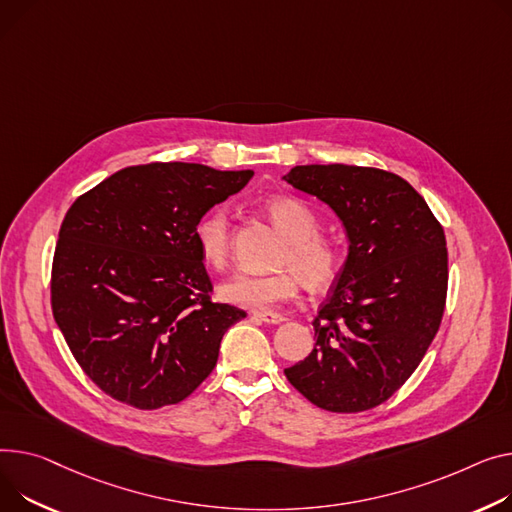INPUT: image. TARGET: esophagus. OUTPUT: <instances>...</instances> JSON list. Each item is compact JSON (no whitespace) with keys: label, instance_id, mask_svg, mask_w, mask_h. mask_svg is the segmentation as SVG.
Returning a JSON list of instances; mask_svg holds the SVG:
<instances>
[{"label":"esophagus","instance_id":"obj_1","mask_svg":"<svg viewBox=\"0 0 512 512\" xmlns=\"http://www.w3.org/2000/svg\"><path fill=\"white\" fill-rule=\"evenodd\" d=\"M253 319L257 321H263V323H271V325H278L284 321L282 315L278 313H269V311H253Z\"/></svg>","mask_w":512,"mask_h":512}]
</instances>
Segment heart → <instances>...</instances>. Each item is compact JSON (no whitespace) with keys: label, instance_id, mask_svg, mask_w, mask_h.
Here are the masks:
<instances>
[{"label":"heart","instance_id":"b5f03b06","mask_svg":"<svg viewBox=\"0 0 512 512\" xmlns=\"http://www.w3.org/2000/svg\"><path fill=\"white\" fill-rule=\"evenodd\" d=\"M267 212L290 241V249L284 253L282 263L294 265L302 282L311 290L319 292L329 288L339 276L342 257L331 243L317 236V216L302 201L292 197L269 199ZM195 243L201 259L208 265L218 269L226 265L230 255V214L224 206H216L199 218L195 224ZM297 275L290 267L271 271V274L236 271L220 286L218 294L232 306L267 311L298 294L300 279Z\"/></svg>","mask_w":512,"mask_h":512}]
</instances>
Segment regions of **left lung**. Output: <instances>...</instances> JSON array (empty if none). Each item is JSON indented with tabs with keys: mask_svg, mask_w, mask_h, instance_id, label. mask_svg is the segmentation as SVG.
<instances>
[{
	"mask_svg": "<svg viewBox=\"0 0 512 512\" xmlns=\"http://www.w3.org/2000/svg\"><path fill=\"white\" fill-rule=\"evenodd\" d=\"M342 222L348 257L319 309L315 348L286 368L311 403L354 414L387 401L418 368L445 313V230L401 177L348 164L294 166L282 177Z\"/></svg>",
	"mask_w": 512,
	"mask_h": 512,
	"instance_id": "obj_1",
	"label": "left lung"
}]
</instances>
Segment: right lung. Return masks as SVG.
<instances>
[{
  "mask_svg": "<svg viewBox=\"0 0 512 512\" xmlns=\"http://www.w3.org/2000/svg\"><path fill=\"white\" fill-rule=\"evenodd\" d=\"M251 177L189 162L127 166L67 210L53 317L82 370L113 399L138 410L183 401L214 370L228 327L247 317L210 300L195 224Z\"/></svg>",
  "mask_w": 512,
  "mask_h": 512,
  "instance_id": "obj_1",
  "label": "right lung"
}]
</instances>
